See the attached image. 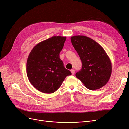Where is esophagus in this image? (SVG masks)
Masks as SVG:
<instances>
[{
    "mask_svg": "<svg viewBox=\"0 0 129 129\" xmlns=\"http://www.w3.org/2000/svg\"><path fill=\"white\" fill-rule=\"evenodd\" d=\"M71 72L72 73V75H74V74H75V70H74V69H72V70H71Z\"/></svg>",
    "mask_w": 129,
    "mask_h": 129,
    "instance_id": "obj_1",
    "label": "esophagus"
}]
</instances>
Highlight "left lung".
Masks as SVG:
<instances>
[{"instance_id":"8db88e82","label":"left lung","mask_w":129,"mask_h":129,"mask_svg":"<svg viewBox=\"0 0 129 129\" xmlns=\"http://www.w3.org/2000/svg\"><path fill=\"white\" fill-rule=\"evenodd\" d=\"M71 40L82 63L76 77L89 90H95L103 87L110 79L112 72L110 59L104 49L86 36H74Z\"/></svg>"}]
</instances>
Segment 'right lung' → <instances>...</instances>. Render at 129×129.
<instances>
[{
	"mask_svg": "<svg viewBox=\"0 0 129 129\" xmlns=\"http://www.w3.org/2000/svg\"><path fill=\"white\" fill-rule=\"evenodd\" d=\"M66 39V37H52L38 43L29 54L27 77L33 86L41 92H55L66 77L72 74L60 58Z\"/></svg>",
	"mask_w": 129,
	"mask_h": 129,
	"instance_id": "right-lung-1",
	"label": "right lung"
}]
</instances>
